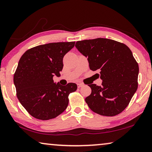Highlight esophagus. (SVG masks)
Returning <instances> with one entry per match:
<instances>
[{"label": "esophagus", "mask_w": 152, "mask_h": 152, "mask_svg": "<svg viewBox=\"0 0 152 152\" xmlns=\"http://www.w3.org/2000/svg\"><path fill=\"white\" fill-rule=\"evenodd\" d=\"M77 85H78V88H81V87H82L84 86V84H82V83H78V84H77Z\"/></svg>", "instance_id": "esophagus-1"}]
</instances>
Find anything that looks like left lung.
<instances>
[{
  "instance_id": "1",
  "label": "left lung",
  "mask_w": 152,
  "mask_h": 152,
  "mask_svg": "<svg viewBox=\"0 0 152 152\" xmlns=\"http://www.w3.org/2000/svg\"><path fill=\"white\" fill-rule=\"evenodd\" d=\"M75 46L88 58L90 69L99 71L102 80L101 86L88 85L92 92L85 99L88 106L103 116L119 114L138 86L139 66L132 51L124 43L106 38L78 41Z\"/></svg>"
}]
</instances>
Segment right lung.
<instances>
[{
  "instance_id": "add662e5",
  "label": "right lung",
  "mask_w": 152,
  "mask_h": 152,
  "mask_svg": "<svg viewBox=\"0 0 152 152\" xmlns=\"http://www.w3.org/2000/svg\"><path fill=\"white\" fill-rule=\"evenodd\" d=\"M75 42L50 43L32 48L20 58L13 81L17 96L35 119L49 120L62 113L68 105V96L76 91L75 83L61 86L53 77L60 76L63 58Z\"/></svg>"
}]
</instances>
